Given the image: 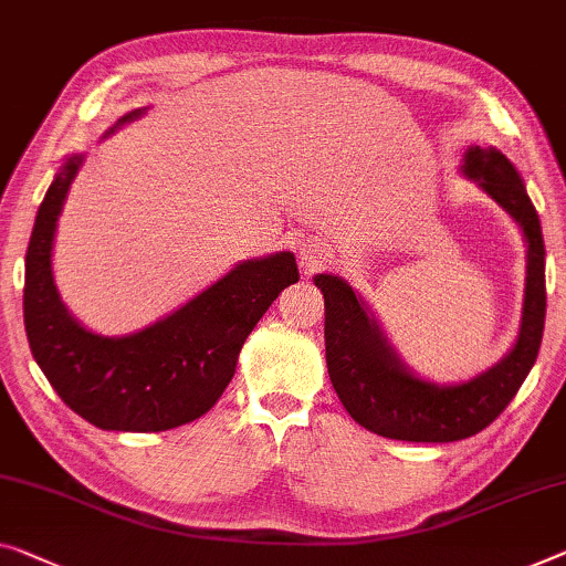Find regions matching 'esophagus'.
<instances>
[{"instance_id":"obj_1","label":"esophagus","mask_w":566,"mask_h":566,"mask_svg":"<svg viewBox=\"0 0 566 566\" xmlns=\"http://www.w3.org/2000/svg\"><path fill=\"white\" fill-rule=\"evenodd\" d=\"M297 256H300V266H302V272H305V274H315L317 269H323V266H325V261H327L325 249L319 247V243H315V241H305V243H300Z\"/></svg>"}]
</instances>
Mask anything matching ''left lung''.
Segmentation results:
<instances>
[{
    "instance_id": "1",
    "label": "left lung",
    "mask_w": 566,
    "mask_h": 566,
    "mask_svg": "<svg viewBox=\"0 0 566 566\" xmlns=\"http://www.w3.org/2000/svg\"><path fill=\"white\" fill-rule=\"evenodd\" d=\"M460 172L499 202L526 241L518 335L499 364L460 384L427 381L403 364L374 310L343 276L315 274L325 297V360L337 399L360 427L389 440L458 442L478 434L509 407L542 348L544 235L524 177L495 147H468Z\"/></svg>"
}]
</instances>
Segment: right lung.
Wrapping results in <instances>:
<instances>
[{
    "label": "right lung",
    "instance_id": "right-lung-1",
    "mask_svg": "<svg viewBox=\"0 0 566 566\" xmlns=\"http://www.w3.org/2000/svg\"><path fill=\"white\" fill-rule=\"evenodd\" d=\"M147 106L112 129L137 122ZM86 155H67L24 256V331L38 366L57 396L106 432H165L210 411L231 384L239 353L284 286L300 280L292 251L239 261L182 307L129 335H98L63 305L53 274V243L67 190Z\"/></svg>",
    "mask_w": 566,
    "mask_h": 566
}]
</instances>
